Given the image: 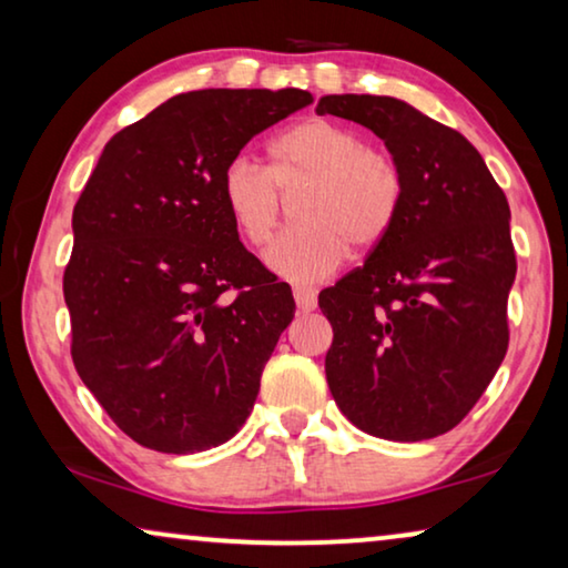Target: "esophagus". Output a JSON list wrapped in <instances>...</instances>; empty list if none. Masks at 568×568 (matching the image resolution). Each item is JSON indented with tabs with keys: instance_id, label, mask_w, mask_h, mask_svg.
Segmentation results:
<instances>
[{
	"instance_id": "1",
	"label": "esophagus",
	"mask_w": 568,
	"mask_h": 568,
	"mask_svg": "<svg viewBox=\"0 0 568 568\" xmlns=\"http://www.w3.org/2000/svg\"><path fill=\"white\" fill-rule=\"evenodd\" d=\"M294 302H297L302 313H310V310H315L317 305V294L315 290H310V286H294Z\"/></svg>"
}]
</instances>
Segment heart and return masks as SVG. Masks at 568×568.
<instances>
[{
  "instance_id": "obj_1",
  "label": "heart",
  "mask_w": 568,
  "mask_h": 568,
  "mask_svg": "<svg viewBox=\"0 0 568 568\" xmlns=\"http://www.w3.org/2000/svg\"><path fill=\"white\" fill-rule=\"evenodd\" d=\"M263 165L240 152L220 175L222 204L247 245L263 247L282 216V193H294V220L266 255L274 274L297 284L328 276L346 245L367 253L390 235L406 199V175L390 152L369 146L356 129L310 119L271 144Z\"/></svg>"
}]
</instances>
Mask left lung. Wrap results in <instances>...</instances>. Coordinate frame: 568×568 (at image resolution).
<instances>
[{"mask_svg":"<svg viewBox=\"0 0 568 568\" xmlns=\"http://www.w3.org/2000/svg\"><path fill=\"white\" fill-rule=\"evenodd\" d=\"M315 113L375 131L406 175L390 235L317 300L333 325L328 387L372 437H439L470 414L509 346L507 196L460 131L403 100L325 95Z\"/></svg>","mask_w":568,"mask_h":568,"instance_id":"obj_1","label":"left lung"}]
</instances>
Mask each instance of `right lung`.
<instances>
[{
  "instance_id": "right-lung-1",
  "label": "right lung",
  "mask_w": 568,
  "mask_h": 568,
  "mask_svg": "<svg viewBox=\"0 0 568 568\" xmlns=\"http://www.w3.org/2000/svg\"><path fill=\"white\" fill-rule=\"evenodd\" d=\"M305 90H196L121 129L72 214L64 268L72 362L146 449L185 455L235 437L294 317L286 282L240 243L220 175Z\"/></svg>"
}]
</instances>
